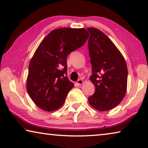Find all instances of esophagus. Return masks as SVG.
<instances>
[{
	"instance_id": "1",
	"label": "esophagus",
	"mask_w": 148,
	"mask_h": 148,
	"mask_svg": "<svg viewBox=\"0 0 148 148\" xmlns=\"http://www.w3.org/2000/svg\"><path fill=\"white\" fill-rule=\"evenodd\" d=\"M77 84H78V85H82L84 84V81L82 80H81V79H79V80L77 81Z\"/></svg>"
}]
</instances>
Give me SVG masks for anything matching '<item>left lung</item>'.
Returning a JSON list of instances; mask_svg holds the SVG:
<instances>
[{
    "instance_id": "obj_1",
    "label": "left lung",
    "mask_w": 148,
    "mask_h": 148,
    "mask_svg": "<svg viewBox=\"0 0 148 148\" xmlns=\"http://www.w3.org/2000/svg\"><path fill=\"white\" fill-rule=\"evenodd\" d=\"M87 30L90 34L88 49L92 66L90 80L96 88L88 102L98 111H108L117 106L125 96L126 62L118 48L101 30L94 28Z\"/></svg>"
}]
</instances>
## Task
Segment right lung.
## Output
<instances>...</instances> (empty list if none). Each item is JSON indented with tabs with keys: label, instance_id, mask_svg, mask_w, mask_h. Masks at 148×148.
I'll list each match as a JSON object with an SVG mask.
<instances>
[{
	"label": "right lung",
	"instance_id": "add662e5",
	"mask_svg": "<svg viewBox=\"0 0 148 148\" xmlns=\"http://www.w3.org/2000/svg\"><path fill=\"white\" fill-rule=\"evenodd\" d=\"M89 37L85 28H61L46 36L29 64L26 89L33 102L47 112L64 104L74 84L67 76L68 55L84 45Z\"/></svg>",
	"mask_w": 148,
	"mask_h": 148
}]
</instances>
